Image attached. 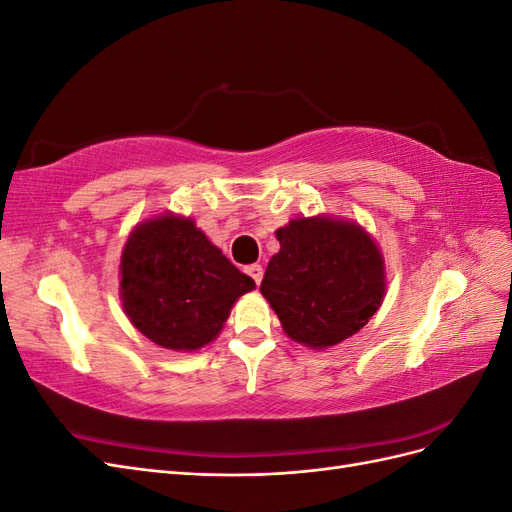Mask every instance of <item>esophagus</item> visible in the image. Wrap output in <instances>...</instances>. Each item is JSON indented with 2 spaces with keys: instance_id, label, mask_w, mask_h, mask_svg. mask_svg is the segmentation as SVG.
<instances>
[{
  "instance_id": "1",
  "label": "esophagus",
  "mask_w": 512,
  "mask_h": 512,
  "mask_svg": "<svg viewBox=\"0 0 512 512\" xmlns=\"http://www.w3.org/2000/svg\"><path fill=\"white\" fill-rule=\"evenodd\" d=\"M245 273L250 275L258 286L262 282V275H265V269H262V265H250V267H245Z\"/></svg>"
}]
</instances>
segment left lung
<instances>
[{"mask_svg": "<svg viewBox=\"0 0 512 512\" xmlns=\"http://www.w3.org/2000/svg\"><path fill=\"white\" fill-rule=\"evenodd\" d=\"M273 254L260 284L301 346L327 350L359 333L386 294V267L374 237L359 224L331 215L294 218L275 230Z\"/></svg>", "mask_w": 512, "mask_h": 512, "instance_id": "obj_1", "label": "left lung"}]
</instances>
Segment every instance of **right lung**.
I'll use <instances>...</instances> for the list:
<instances>
[{"instance_id":"right-lung-1","label":"right lung","mask_w":512,"mask_h":512,"mask_svg":"<svg viewBox=\"0 0 512 512\" xmlns=\"http://www.w3.org/2000/svg\"><path fill=\"white\" fill-rule=\"evenodd\" d=\"M256 288L192 218L160 213L138 222L119 262L123 312L153 344L194 352L220 335L232 305Z\"/></svg>"}]
</instances>
